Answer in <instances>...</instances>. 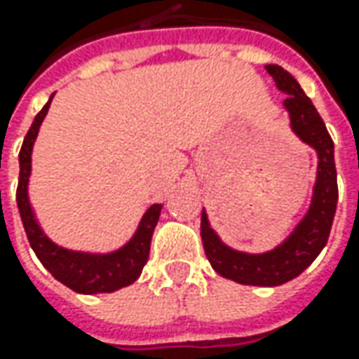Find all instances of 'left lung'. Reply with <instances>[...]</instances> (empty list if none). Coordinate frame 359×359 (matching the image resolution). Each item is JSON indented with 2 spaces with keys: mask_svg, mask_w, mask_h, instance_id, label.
Returning <instances> with one entry per match:
<instances>
[{
  "mask_svg": "<svg viewBox=\"0 0 359 359\" xmlns=\"http://www.w3.org/2000/svg\"><path fill=\"white\" fill-rule=\"evenodd\" d=\"M266 69L278 90L285 93L283 107L290 114L292 131L318 154V175L310 210L280 245L264 254H245L226 245L212 229L205 212H201V241L212 268L219 276L245 285L271 287L297 278L324 250L338 205V173L334 142L310 97L283 67L266 65Z\"/></svg>",
  "mask_w": 359,
  "mask_h": 359,
  "instance_id": "left-lung-1",
  "label": "left lung"
}]
</instances>
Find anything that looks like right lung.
I'll return each mask as SVG.
<instances>
[{"label":"right lung","mask_w":359,"mask_h":359,"mask_svg":"<svg viewBox=\"0 0 359 359\" xmlns=\"http://www.w3.org/2000/svg\"><path fill=\"white\" fill-rule=\"evenodd\" d=\"M51 100H53V95L49 97L48 104L41 107V111L35 116L20 151V182H18L15 200H18L23 228H25L27 240H29V245L35 255L39 257V262L46 266V269L57 282H62L63 285H67L77 294L116 292L119 287H126L140 278L145 262L149 257L151 236L158 226L163 205L154 203L144 214L131 240L109 254L74 252V250H65L49 240L35 219L34 208L29 201V194H27V184H29V175H32V151H34L35 137H37L41 121L48 116Z\"/></svg>","instance_id":"obj_1"}]
</instances>
